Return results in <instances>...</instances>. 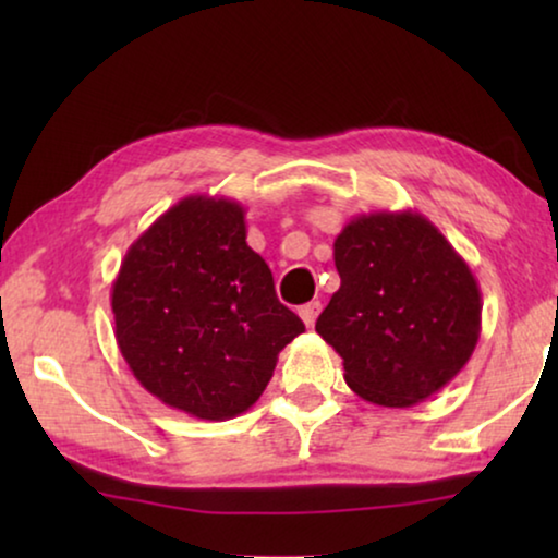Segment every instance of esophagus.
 Masks as SVG:
<instances>
[{
  "label": "esophagus",
  "mask_w": 558,
  "mask_h": 558,
  "mask_svg": "<svg viewBox=\"0 0 558 558\" xmlns=\"http://www.w3.org/2000/svg\"><path fill=\"white\" fill-rule=\"evenodd\" d=\"M319 310H323V304H319V302H307V304H302V307L296 310V312H300L302 323L307 325V327H312V325H315L317 315H319Z\"/></svg>",
  "instance_id": "obj_1"
}]
</instances>
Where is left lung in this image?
<instances>
[{
    "instance_id": "left-lung-1",
    "label": "left lung",
    "mask_w": 558,
    "mask_h": 558,
    "mask_svg": "<svg viewBox=\"0 0 558 558\" xmlns=\"http://www.w3.org/2000/svg\"><path fill=\"white\" fill-rule=\"evenodd\" d=\"M340 289L315 330L345 384L388 409L445 388L480 338V287L439 228L414 210L355 216L335 239Z\"/></svg>"
}]
</instances>
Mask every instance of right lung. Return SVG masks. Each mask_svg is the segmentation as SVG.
<instances>
[{"mask_svg": "<svg viewBox=\"0 0 558 558\" xmlns=\"http://www.w3.org/2000/svg\"><path fill=\"white\" fill-rule=\"evenodd\" d=\"M111 312L134 378L208 422L254 407L281 350L304 332L246 243L243 205L210 195L182 197L129 246Z\"/></svg>", "mask_w": 558, "mask_h": 558, "instance_id": "right-lung-1", "label": "right lung"}]
</instances>
